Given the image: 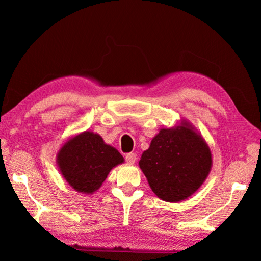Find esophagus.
<instances>
[{"label": "esophagus", "mask_w": 261, "mask_h": 261, "mask_svg": "<svg viewBox=\"0 0 261 261\" xmlns=\"http://www.w3.org/2000/svg\"><path fill=\"white\" fill-rule=\"evenodd\" d=\"M125 160H126V162L127 163H135L136 162V160H137V155L135 153H127L126 155H125Z\"/></svg>", "instance_id": "34e87169"}]
</instances>
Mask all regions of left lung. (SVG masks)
Masks as SVG:
<instances>
[{
    "mask_svg": "<svg viewBox=\"0 0 261 261\" xmlns=\"http://www.w3.org/2000/svg\"><path fill=\"white\" fill-rule=\"evenodd\" d=\"M212 165V153L206 140L185 120L174 127L159 131L139 161L152 191L169 202L185 200L197 192Z\"/></svg>",
    "mask_w": 261,
    "mask_h": 261,
    "instance_id": "1",
    "label": "left lung"
}]
</instances>
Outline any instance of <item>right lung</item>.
Segmentation results:
<instances>
[{
    "label": "right lung",
    "mask_w": 261,
    "mask_h": 261,
    "mask_svg": "<svg viewBox=\"0 0 261 261\" xmlns=\"http://www.w3.org/2000/svg\"><path fill=\"white\" fill-rule=\"evenodd\" d=\"M56 162L62 177L74 191L91 194L100 189L113 168L124 162V158L100 135L86 130L62 145Z\"/></svg>",
    "instance_id": "add662e5"
}]
</instances>
